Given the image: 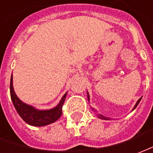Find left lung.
<instances>
[{"instance_id":"1","label":"left lung","mask_w":153,"mask_h":153,"mask_svg":"<svg viewBox=\"0 0 153 153\" xmlns=\"http://www.w3.org/2000/svg\"><path fill=\"white\" fill-rule=\"evenodd\" d=\"M87 97H88V100L90 101V95H89V94H88V93H87ZM141 99H142V98H140V99H139V100H138V101H137V102H136V104H135V105H134V107L133 110H134V109L136 108V107L138 106V104H139V102H140V100H141ZM92 110H94V109H93V108H92ZM98 117H100V119H102V120H110V119H109L108 117H104V116H102V115H101V114H98Z\"/></svg>"}]
</instances>
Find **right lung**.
Wrapping results in <instances>:
<instances>
[{"mask_svg":"<svg viewBox=\"0 0 153 153\" xmlns=\"http://www.w3.org/2000/svg\"><path fill=\"white\" fill-rule=\"evenodd\" d=\"M10 97L14 108L21 118L26 123L33 126H44L56 121L62 115V108L65 101L67 93L60 100L59 103L49 110H38L34 107L23 102L18 98L13 87V77L10 78Z\"/></svg>","mask_w":153,"mask_h":153,"instance_id":"1","label":"right lung"}]
</instances>
